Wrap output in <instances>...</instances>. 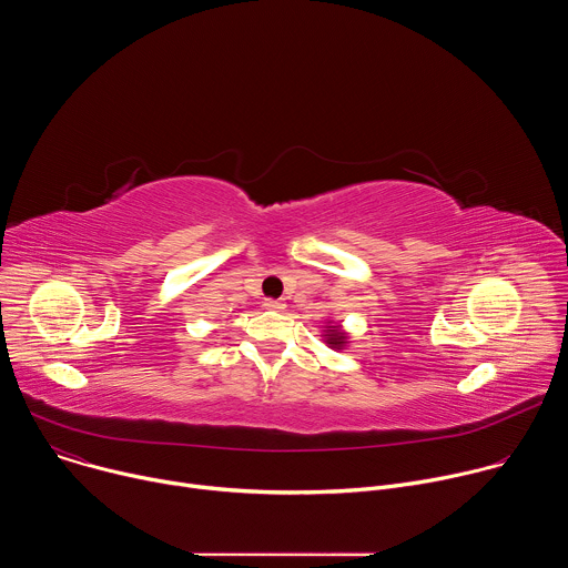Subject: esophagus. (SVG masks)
<instances>
[{"label": "esophagus", "instance_id": "1", "mask_svg": "<svg viewBox=\"0 0 568 568\" xmlns=\"http://www.w3.org/2000/svg\"><path fill=\"white\" fill-rule=\"evenodd\" d=\"M263 307H265V310H276V312H281V310L285 307V303L278 301V298H265V301H263Z\"/></svg>", "mask_w": 568, "mask_h": 568}]
</instances>
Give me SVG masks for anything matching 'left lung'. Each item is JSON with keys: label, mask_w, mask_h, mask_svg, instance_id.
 I'll return each instance as SVG.
<instances>
[{"label": "left lung", "mask_w": 568, "mask_h": 568, "mask_svg": "<svg viewBox=\"0 0 568 568\" xmlns=\"http://www.w3.org/2000/svg\"><path fill=\"white\" fill-rule=\"evenodd\" d=\"M328 344H333V346H342L344 344V335L342 333H337V328L328 335Z\"/></svg>", "instance_id": "left-lung-1"}]
</instances>
